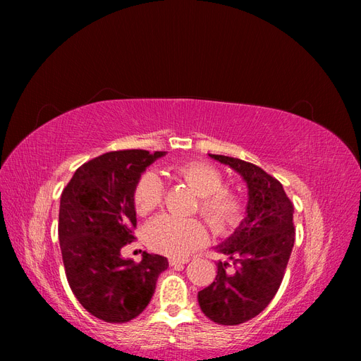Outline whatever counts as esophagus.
Here are the masks:
<instances>
[{"mask_svg":"<svg viewBox=\"0 0 361 361\" xmlns=\"http://www.w3.org/2000/svg\"><path fill=\"white\" fill-rule=\"evenodd\" d=\"M188 262V259H176V257H171L170 260H169V264H170V267H179V265H185Z\"/></svg>","mask_w":361,"mask_h":361,"instance_id":"1","label":"esophagus"}]
</instances>
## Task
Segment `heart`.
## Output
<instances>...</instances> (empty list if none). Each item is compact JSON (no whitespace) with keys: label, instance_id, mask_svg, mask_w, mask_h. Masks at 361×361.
<instances>
[{"label":"heart","instance_id":"b5f03b06","mask_svg":"<svg viewBox=\"0 0 361 361\" xmlns=\"http://www.w3.org/2000/svg\"><path fill=\"white\" fill-rule=\"evenodd\" d=\"M176 173L200 197V212L215 233H228L241 224L245 215L244 200L236 192L223 188V174L211 164L185 162L176 167ZM162 199L164 183L158 174L145 173L134 194L137 212L140 215L154 212L161 206ZM146 243L158 253L183 257L207 243V228L197 218L159 215L146 227Z\"/></svg>","mask_w":361,"mask_h":361}]
</instances>
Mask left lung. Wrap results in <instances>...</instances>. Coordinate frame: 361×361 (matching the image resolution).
I'll list each match as a JSON object with an SVG mask.
<instances>
[{
    "instance_id": "left-lung-1",
    "label": "left lung",
    "mask_w": 361,
    "mask_h": 361,
    "mask_svg": "<svg viewBox=\"0 0 361 361\" xmlns=\"http://www.w3.org/2000/svg\"><path fill=\"white\" fill-rule=\"evenodd\" d=\"M235 170L247 185L245 218L216 245L232 262H218L216 277L199 292L202 312L221 325L253 319L274 298L295 243L293 204L283 185L267 171L238 158L209 155Z\"/></svg>"
}]
</instances>
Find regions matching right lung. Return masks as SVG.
<instances>
[{
    "label": "right lung",
    "instance_id": "right-lung-1",
    "mask_svg": "<svg viewBox=\"0 0 361 361\" xmlns=\"http://www.w3.org/2000/svg\"><path fill=\"white\" fill-rule=\"evenodd\" d=\"M166 152H108L75 171L60 199L59 239L66 277L82 307L122 324L143 312L167 257L143 253L140 264L120 255L137 226L134 194L141 174Z\"/></svg>",
    "mask_w": 361,
    "mask_h": 361
}]
</instances>
